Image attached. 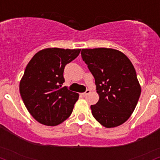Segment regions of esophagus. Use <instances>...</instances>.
Instances as JSON below:
<instances>
[{"mask_svg":"<svg viewBox=\"0 0 160 160\" xmlns=\"http://www.w3.org/2000/svg\"><path fill=\"white\" fill-rule=\"evenodd\" d=\"M90 92V90H87L85 92H83V93H82V95L83 96H86L87 95H88V94H89Z\"/></svg>","mask_w":160,"mask_h":160,"instance_id":"34e87169","label":"esophagus"}]
</instances>
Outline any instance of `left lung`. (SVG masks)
<instances>
[{"mask_svg":"<svg viewBox=\"0 0 160 160\" xmlns=\"http://www.w3.org/2000/svg\"><path fill=\"white\" fill-rule=\"evenodd\" d=\"M82 58L95 78L97 103L90 106L93 117L104 127L122 125L134 111L141 86L130 59L112 48L82 49Z\"/></svg>","mask_w":160,"mask_h":160,"instance_id":"1","label":"left lung"}]
</instances>
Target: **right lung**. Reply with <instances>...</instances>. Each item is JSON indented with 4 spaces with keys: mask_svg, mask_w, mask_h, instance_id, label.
<instances>
[{
    "mask_svg": "<svg viewBox=\"0 0 160 160\" xmlns=\"http://www.w3.org/2000/svg\"><path fill=\"white\" fill-rule=\"evenodd\" d=\"M81 49L50 47L34 55L20 81L19 90L29 113L42 125L56 126L72 113L78 93L66 87L65 65L79 55Z\"/></svg>",
    "mask_w": 160,
    "mask_h": 160,
    "instance_id": "obj_1",
    "label": "right lung"
}]
</instances>
